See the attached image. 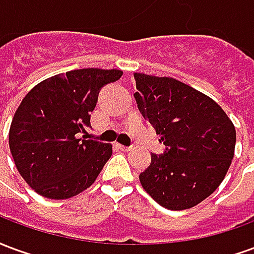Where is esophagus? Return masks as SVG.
<instances>
[{
	"mask_svg": "<svg viewBox=\"0 0 254 254\" xmlns=\"http://www.w3.org/2000/svg\"><path fill=\"white\" fill-rule=\"evenodd\" d=\"M117 148L121 149L124 152H129V151H132V147H125V145H121V144H117Z\"/></svg>",
	"mask_w": 254,
	"mask_h": 254,
	"instance_id": "34e87169",
	"label": "esophagus"
}]
</instances>
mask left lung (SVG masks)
Returning a JSON list of instances; mask_svg holds the SVG:
<instances>
[{"label": "left lung", "mask_w": 254, "mask_h": 254, "mask_svg": "<svg viewBox=\"0 0 254 254\" xmlns=\"http://www.w3.org/2000/svg\"><path fill=\"white\" fill-rule=\"evenodd\" d=\"M134 99L155 127L162 155L140 174L144 190L162 207L181 211L218 189L234 156L235 127L209 96L173 77L134 73Z\"/></svg>", "instance_id": "8db88e82"}]
</instances>
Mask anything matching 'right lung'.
<instances>
[{
	"label": "right lung",
	"instance_id": "right-lung-1",
	"mask_svg": "<svg viewBox=\"0 0 254 254\" xmlns=\"http://www.w3.org/2000/svg\"><path fill=\"white\" fill-rule=\"evenodd\" d=\"M121 76V70L98 67L60 73L21 100L9 129V148L20 176L36 193L64 200L94 184L113 147L81 140L78 133L91 127L100 88Z\"/></svg>",
	"mask_w": 254,
	"mask_h": 254
}]
</instances>
